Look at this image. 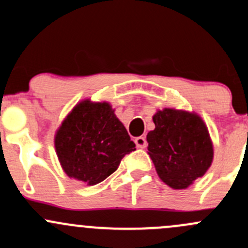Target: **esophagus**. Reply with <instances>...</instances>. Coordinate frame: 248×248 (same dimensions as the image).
I'll use <instances>...</instances> for the list:
<instances>
[{"instance_id": "esophagus-1", "label": "esophagus", "mask_w": 248, "mask_h": 248, "mask_svg": "<svg viewBox=\"0 0 248 248\" xmlns=\"http://www.w3.org/2000/svg\"><path fill=\"white\" fill-rule=\"evenodd\" d=\"M135 143H136V145H137V148L144 149L146 146V138L144 137V136H140V137L136 138Z\"/></svg>"}]
</instances>
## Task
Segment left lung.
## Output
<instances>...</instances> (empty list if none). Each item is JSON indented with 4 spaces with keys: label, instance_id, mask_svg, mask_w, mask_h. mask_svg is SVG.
<instances>
[{
    "label": "left lung",
    "instance_id": "left-lung-1",
    "mask_svg": "<svg viewBox=\"0 0 248 248\" xmlns=\"http://www.w3.org/2000/svg\"><path fill=\"white\" fill-rule=\"evenodd\" d=\"M153 121L146 140L157 174L169 187L186 189L212 164L208 130L198 114L174 108L157 111Z\"/></svg>",
    "mask_w": 248,
    "mask_h": 248
}]
</instances>
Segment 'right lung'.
<instances>
[{
  "mask_svg": "<svg viewBox=\"0 0 248 248\" xmlns=\"http://www.w3.org/2000/svg\"><path fill=\"white\" fill-rule=\"evenodd\" d=\"M135 146L108 103H79L55 135V150L63 171L89 186L116 171Z\"/></svg>",
  "mask_w": 248,
  "mask_h": 248,
  "instance_id": "1",
  "label": "right lung"
}]
</instances>
